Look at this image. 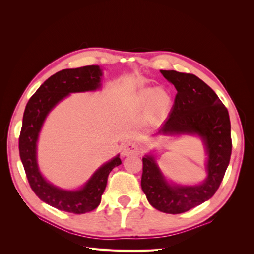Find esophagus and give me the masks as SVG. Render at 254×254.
<instances>
[{
    "label": "esophagus",
    "mask_w": 254,
    "mask_h": 254,
    "mask_svg": "<svg viewBox=\"0 0 254 254\" xmlns=\"http://www.w3.org/2000/svg\"><path fill=\"white\" fill-rule=\"evenodd\" d=\"M139 152H140L139 145L134 142H128L123 146L122 148V153L124 156H133V155H137Z\"/></svg>",
    "instance_id": "34e87169"
}]
</instances>
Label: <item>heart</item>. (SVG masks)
<instances>
[{
  "label": "heart",
  "instance_id": "heart-1",
  "mask_svg": "<svg viewBox=\"0 0 254 254\" xmlns=\"http://www.w3.org/2000/svg\"><path fill=\"white\" fill-rule=\"evenodd\" d=\"M139 102L144 106L152 105V108L158 112H164L171 104V97L163 90L148 88L140 92Z\"/></svg>",
  "mask_w": 254,
  "mask_h": 254
}]
</instances>
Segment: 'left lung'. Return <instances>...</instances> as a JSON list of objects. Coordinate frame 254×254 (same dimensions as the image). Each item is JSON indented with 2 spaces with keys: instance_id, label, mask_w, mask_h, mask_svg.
Wrapping results in <instances>:
<instances>
[{
  "instance_id": "obj_1",
  "label": "left lung",
  "mask_w": 254,
  "mask_h": 254,
  "mask_svg": "<svg viewBox=\"0 0 254 254\" xmlns=\"http://www.w3.org/2000/svg\"><path fill=\"white\" fill-rule=\"evenodd\" d=\"M161 73L171 81L177 94L170 117L159 133L198 134L209 155L207 178L199 186H170L155 159L143 158L142 190L155 209L167 214L184 213L209 200L216 193L232 151L229 113L216 93L194 74L177 71Z\"/></svg>"
}]
</instances>
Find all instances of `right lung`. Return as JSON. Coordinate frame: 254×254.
<instances>
[{
    "label": "right lung",
    "mask_w": 254,
    "mask_h": 254,
    "mask_svg": "<svg viewBox=\"0 0 254 254\" xmlns=\"http://www.w3.org/2000/svg\"><path fill=\"white\" fill-rule=\"evenodd\" d=\"M101 76L102 71L98 65L59 71L45 80L29 98L23 114L19 151L28 183L42 201L60 211L84 214L96 209L101 203L110 172L122 163L117 156L110 162L99 167L81 190L75 191L64 190L52 186L38 170L36 158L38 134L49 112L68 93L99 88Z\"/></svg>",
    "instance_id": "1"
}]
</instances>
